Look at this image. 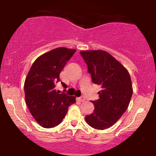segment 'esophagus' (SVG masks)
<instances>
[{"label":"esophagus","instance_id":"1","mask_svg":"<svg viewBox=\"0 0 156 156\" xmlns=\"http://www.w3.org/2000/svg\"><path fill=\"white\" fill-rule=\"evenodd\" d=\"M78 99L80 101V102H84V101H85V97H78Z\"/></svg>","mask_w":156,"mask_h":156}]
</instances>
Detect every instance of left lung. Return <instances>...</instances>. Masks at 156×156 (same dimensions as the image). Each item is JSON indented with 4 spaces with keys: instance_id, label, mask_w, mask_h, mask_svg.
Segmentation results:
<instances>
[{
    "instance_id": "1",
    "label": "left lung",
    "mask_w": 156,
    "mask_h": 156,
    "mask_svg": "<svg viewBox=\"0 0 156 156\" xmlns=\"http://www.w3.org/2000/svg\"><path fill=\"white\" fill-rule=\"evenodd\" d=\"M91 80L102 86L93 113L86 115V123L94 129H108L128 108L133 89L129 73L119 61L105 51H81Z\"/></svg>"
}]
</instances>
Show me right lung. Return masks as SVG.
Wrapping results in <instances>:
<instances>
[{
    "mask_svg": "<svg viewBox=\"0 0 156 156\" xmlns=\"http://www.w3.org/2000/svg\"><path fill=\"white\" fill-rule=\"evenodd\" d=\"M76 51L64 47L50 51L37 58L28 73L24 86L26 104L33 117L44 128L59 125L68 107L76 102L75 97L59 94L55 89L60 73Z\"/></svg>",
    "mask_w": 156,
    "mask_h": 156,
    "instance_id": "right-lung-1",
    "label": "right lung"
}]
</instances>
